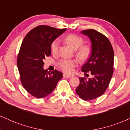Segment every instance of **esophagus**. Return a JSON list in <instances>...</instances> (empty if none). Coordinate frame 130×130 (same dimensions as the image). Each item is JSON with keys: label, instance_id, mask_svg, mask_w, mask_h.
<instances>
[{"label": "esophagus", "instance_id": "obj_1", "mask_svg": "<svg viewBox=\"0 0 130 130\" xmlns=\"http://www.w3.org/2000/svg\"><path fill=\"white\" fill-rule=\"evenodd\" d=\"M63 77H65V78H68V79H69V78H70V77H71V76H70V75H67V74H63Z\"/></svg>", "mask_w": 130, "mask_h": 130}]
</instances>
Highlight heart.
I'll return each mask as SVG.
<instances>
[{
  "label": "heart",
  "instance_id": "obj_1",
  "mask_svg": "<svg viewBox=\"0 0 130 130\" xmlns=\"http://www.w3.org/2000/svg\"><path fill=\"white\" fill-rule=\"evenodd\" d=\"M65 41L73 50H76V56L80 60L84 61L89 57L90 53V48L88 45L83 44V40L81 37L75 34H70L65 38ZM59 46V41L56 40L51 44V51L53 54H57ZM77 59H61L57 62V66L63 72L71 74L73 72L74 68L77 65Z\"/></svg>",
  "mask_w": 130,
  "mask_h": 130
}]
</instances>
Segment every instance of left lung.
Returning <instances> with one entry per match:
<instances>
[{
  "label": "left lung",
  "mask_w": 130,
  "mask_h": 130,
  "mask_svg": "<svg viewBox=\"0 0 130 130\" xmlns=\"http://www.w3.org/2000/svg\"><path fill=\"white\" fill-rule=\"evenodd\" d=\"M81 33L89 37L92 43L91 55L81 70L86 76L90 73L93 77H79L76 92L80 98L89 101L102 95L108 87L114 72V54L111 43L103 34L93 29Z\"/></svg>",
  "instance_id": "1"
}]
</instances>
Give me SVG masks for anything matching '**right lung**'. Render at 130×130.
Returning <instances> with one entry per match:
<instances>
[{"label": "right lung", "mask_w": 130, "mask_h": 130, "mask_svg": "<svg viewBox=\"0 0 130 130\" xmlns=\"http://www.w3.org/2000/svg\"><path fill=\"white\" fill-rule=\"evenodd\" d=\"M65 30L39 26L31 30L22 41L17 59L21 82L35 97L41 98L50 94L63 76L56 70L50 73L43 69V59L51 54L52 42Z\"/></svg>", "instance_id": "obj_1"}]
</instances>
